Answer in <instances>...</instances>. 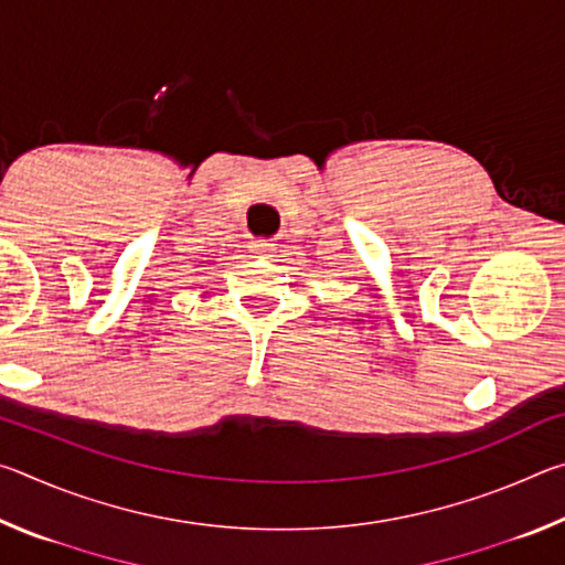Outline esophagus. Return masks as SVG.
I'll list each match as a JSON object with an SVG mask.
<instances>
[{
    "label": "esophagus",
    "instance_id": "34e87169",
    "mask_svg": "<svg viewBox=\"0 0 565 565\" xmlns=\"http://www.w3.org/2000/svg\"><path fill=\"white\" fill-rule=\"evenodd\" d=\"M252 252L259 254V256H269L271 254V244L269 242H254L252 244Z\"/></svg>",
    "mask_w": 565,
    "mask_h": 565
}]
</instances>
